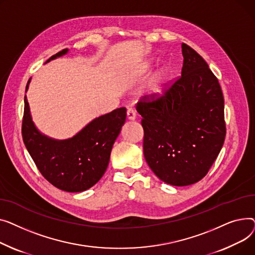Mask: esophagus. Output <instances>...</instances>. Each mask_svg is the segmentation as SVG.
<instances>
[{
	"label": "esophagus",
	"instance_id": "34e87169",
	"mask_svg": "<svg viewBox=\"0 0 255 255\" xmlns=\"http://www.w3.org/2000/svg\"><path fill=\"white\" fill-rule=\"evenodd\" d=\"M127 116H128V119H129V121H134V119H136V112H134L133 109L128 108V111H127Z\"/></svg>",
	"mask_w": 255,
	"mask_h": 255
}]
</instances>
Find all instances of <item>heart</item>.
<instances>
[{"label":"heart","mask_w":255,"mask_h":255,"mask_svg":"<svg viewBox=\"0 0 255 255\" xmlns=\"http://www.w3.org/2000/svg\"><path fill=\"white\" fill-rule=\"evenodd\" d=\"M152 91H153L154 94H160V92H161V77H159V78L155 81V83L153 84Z\"/></svg>","instance_id":"obj_1"}]
</instances>
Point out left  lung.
I'll return each instance as SVG.
<instances>
[{"label": "left lung", "instance_id": "left-lung-1", "mask_svg": "<svg viewBox=\"0 0 255 255\" xmlns=\"http://www.w3.org/2000/svg\"><path fill=\"white\" fill-rule=\"evenodd\" d=\"M181 76L158 98L137 103L144 129V156L161 181L186 186L203 179L224 138L221 87L205 59L182 43Z\"/></svg>", "mask_w": 255, "mask_h": 255}]
</instances>
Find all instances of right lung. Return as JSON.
<instances>
[{
	"label": "right lung",
	"instance_id": "1",
	"mask_svg": "<svg viewBox=\"0 0 255 255\" xmlns=\"http://www.w3.org/2000/svg\"><path fill=\"white\" fill-rule=\"evenodd\" d=\"M68 52L64 49L51 59ZM46 62V63H47ZM27 81L25 93L28 88ZM127 117L125 107L95 118L74 137L55 140L35 127L26 96L22 119V139L42 176L58 189L80 192L94 186L106 172L113 144Z\"/></svg>",
	"mask_w": 255,
	"mask_h": 255
}]
</instances>
